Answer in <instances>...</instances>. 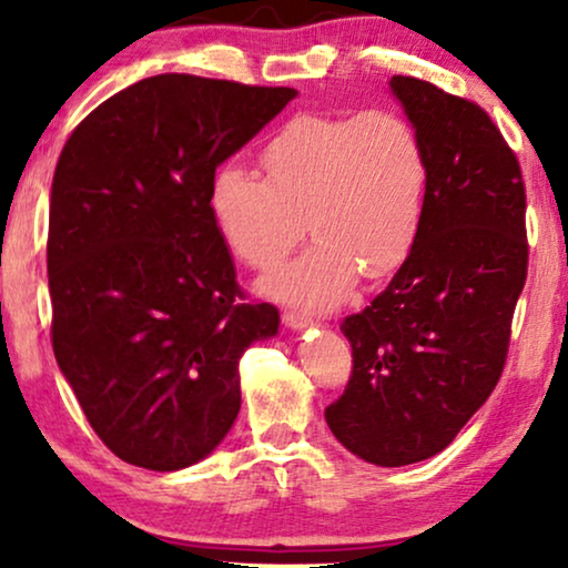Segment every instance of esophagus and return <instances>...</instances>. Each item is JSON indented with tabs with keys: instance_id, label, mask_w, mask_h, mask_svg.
Returning a JSON list of instances; mask_svg holds the SVG:
<instances>
[{
	"instance_id": "esophagus-1",
	"label": "esophagus",
	"mask_w": 568,
	"mask_h": 568,
	"mask_svg": "<svg viewBox=\"0 0 568 568\" xmlns=\"http://www.w3.org/2000/svg\"><path fill=\"white\" fill-rule=\"evenodd\" d=\"M315 321L310 315H302V313H284V325L292 331H302V328H310Z\"/></svg>"
}]
</instances>
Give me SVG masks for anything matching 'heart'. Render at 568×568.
<instances>
[{
    "instance_id": "heart-1",
    "label": "heart",
    "mask_w": 568,
    "mask_h": 568,
    "mask_svg": "<svg viewBox=\"0 0 568 568\" xmlns=\"http://www.w3.org/2000/svg\"><path fill=\"white\" fill-rule=\"evenodd\" d=\"M261 165L266 181L237 165L216 170L209 206L227 251L255 271L274 268L307 222L315 243L263 282L271 297L333 307L359 271L383 278L414 251L429 168L403 115H297L268 139Z\"/></svg>"
}]
</instances>
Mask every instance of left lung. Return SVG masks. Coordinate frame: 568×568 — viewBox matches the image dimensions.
Segmentation results:
<instances>
[{
	"mask_svg": "<svg viewBox=\"0 0 568 568\" xmlns=\"http://www.w3.org/2000/svg\"><path fill=\"white\" fill-rule=\"evenodd\" d=\"M390 90L424 144L414 251L341 331L354 369L325 408L333 437L379 468L442 453L499 383L527 278L525 183L484 108L416 77Z\"/></svg>",
	"mask_w": 568,
	"mask_h": 568,
	"instance_id": "1",
	"label": "left lung"
}]
</instances>
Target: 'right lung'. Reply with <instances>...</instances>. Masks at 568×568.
<instances>
[{"instance_id": "add662e5", "label": "right lung", "mask_w": 568, "mask_h": 568, "mask_svg": "<svg viewBox=\"0 0 568 568\" xmlns=\"http://www.w3.org/2000/svg\"><path fill=\"white\" fill-rule=\"evenodd\" d=\"M292 88L158 74L115 92L61 150L49 209L51 341L88 422L123 463L181 470L235 424L240 356L276 336L216 230V168Z\"/></svg>"}]
</instances>
